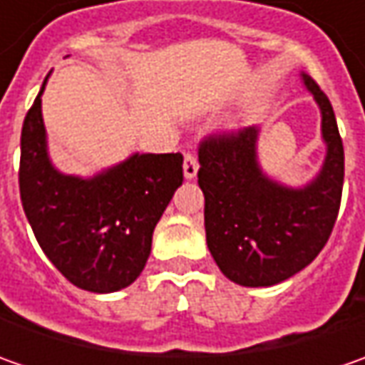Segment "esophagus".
<instances>
[{
    "instance_id": "obj_1",
    "label": "esophagus",
    "mask_w": 365,
    "mask_h": 365,
    "mask_svg": "<svg viewBox=\"0 0 365 365\" xmlns=\"http://www.w3.org/2000/svg\"><path fill=\"white\" fill-rule=\"evenodd\" d=\"M197 170H199V162H197V156L192 152H187L185 154V178H195L197 176Z\"/></svg>"
}]
</instances>
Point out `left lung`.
Returning a JSON list of instances; mask_svg holds the SVG:
<instances>
[{
	"instance_id": "1",
	"label": "left lung",
	"mask_w": 365,
	"mask_h": 365,
	"mask_svg": "<svg viewBox=\"0 0 365 365\" xmlns=\"http://www.w3.org/2000/svg\"><path fill=\"white\" fill-rule=\"evenodd\" d=\"M323 115L327 158L304 189H287L262 175L258 128L205 135L199 144V187L205 195L209 252L232 282L272 287L319 256L329 240L344 190V142L331 101L307 75Z\"/></svg>"
}]
</instances>
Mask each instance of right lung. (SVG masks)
<instances>
[{
	"mask_svg": "<svg viewBox=\"0 0 365 365\" xmlns=\"http://www.w3.org/2000/svg\"><path fill=\"white\" fill-rule=\"evenodd\" d=\"M44 85L21 125L24 213L68 282L89 292H115L146 266L154 227L182 185V154H133L89 180L61 175L46 154Z\"/></svg>",
	"mask_w": 365,
	"mask_h": 365,
	"instance_id": "right-lung-1",
	"label": "right lung"
}]
</instances>
